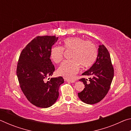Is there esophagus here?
<instances>
[{"mask_svg":"<svg viewBox=\"0 0 131 131\" xmlns=\"http://www.w3.org/2000/svg\"><path fill=\"white\" fill-rule=\"evenodd\" d=\"M65 80L67 82H70V83H74L75 80H69V79H65Z\"/></svg>","mask_w":131,"mask_h":131,"instance_id":"1","label":"esophagus"}]
</instances>
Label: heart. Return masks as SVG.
<instances>
[{"label": "heart", "mask_w": 131, "mask_h": 131, "mask_svg": "<svg viewBox=\"0 0 131 131\" xmlns=\"http://www.w3.org/2000/svg\"><path fill=\"white\" fill-rule=\"evenodd\" d=\"M64 51H70V58L59 66L58 73L67 79H72L79 72L80 65L88 68L94 63L97 57V50L92 41L77 37H68L63 40L62 47L55 46L50 50V58L54 62L60 63L63 60Z\"/></svg>", "instance_id": "b5f03b06"}]
</instances>
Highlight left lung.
Instances as JSON below:
<instances>
[{"instance_id":"obj_1","label":"left lung","mask_w":131,"mask_h":131,"mask_svg":"<svg viewBox=\"0 0 131 131\" xmlns=\"http://www.w3.org/2000/svg\"><path fill=\"white\" fill-rule=\"evenodd\" d=\"M82 75L91 77L88 81L85 78L79 80L85 85L84 90L78 93L79 98L90 105L99 102L107 95L114 77L110 54L105 46H99L96 62Z\"/></svg>"}]
</instances>
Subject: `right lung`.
<instances>
[{
    "label": "right lung",
    "instance_id": "1",
    "mask_svg": "<svg viewBox=\"0 0 131 131\" xmlns=\"http://www.w3.org/2000/svg\"><path fill=\"white\" fill-rule=\"evenodd\" d=\"M58 38L55 36L35 37L19 55L17 68L19 85L28 100L37 107L47 108L54 105L58 98L59 86L64 83L61 76L45 80L55 70L50 50Z\"/></svg>",
    "mask_w": 131,
    "mask_h": 131
}]
</instances>
